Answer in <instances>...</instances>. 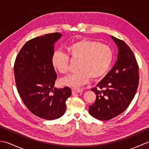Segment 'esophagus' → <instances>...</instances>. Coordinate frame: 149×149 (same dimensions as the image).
<instances>
[{
  "label": "esophagus",
  "mask_w": 149,
  "mask_h": 149,
  "mask_svg": "<svg viewBox=\"0 0 149 149\" xmlns=\"http://www.w3.org/2000/svg\"><path fill=\"white\" fill-rule=\"evenodd\" d=\"M83 91V90L81 89V88H74L72 89V94L74 93H82Z\"/></svg>",
  "instance_id": "obj_1"
}]
</instances>
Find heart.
<instances>
[{"instance_id": "b5f03b06", "label": "heart", "mask_w": 149, "mask_h": 149, "mask_svg": "<svg viewBox=\"0 0 149 149\" xmlns=\"http://www.w3.org/2000/svg\"><path fill=\"white\" fill-rule=\"evenodd\" d=\"M67 54L60 51L54 52L52 64L60 74L67 75L70 72V58L78 62L79 70L70 76L63 79V84L79 86L86 84L91 78L96 80L104 77L110 68L113 59V50L105 44L96 41L82 39L66 47Z\"/></svg>"}]
</instances>
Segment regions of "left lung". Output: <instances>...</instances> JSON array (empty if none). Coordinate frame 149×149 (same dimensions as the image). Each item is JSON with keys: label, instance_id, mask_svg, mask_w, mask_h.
I'll list each match as a JSON object with an SVG mask.
<instances>
[{"label": "left lung", "instance_id": "obj_1", "mask_svg": "<svg viewBox=\"0 0 149 149\" xmlns=\"http://www.w3.org/2000/svg\"><path fill=\"white\" fill-rule=\"evenodd\" d=\"M118 47V59L104 79L91 88L95 102L89 107L90 115L106 121L122 113L134 97L139 84V66L130 47L111 36Z\"/></svg>", "mask_w": 149, "mask_h": 149}]
</instances>
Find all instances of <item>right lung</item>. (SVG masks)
I'll list each match as a JSON object with an SVG mask.
<instances>
[{
	"label": "right lung",
	"instance_id": "add662e5",
	"mask_svg": "<svg viewBox=\"0 0 149 149\" xmlns=\"http://www.w3.org/2000/svg\"><path fill=\"white\" fill-rule=\"evenodd\" d=\"M61 33L47 34L28 41L14 64L16 86L25 106L34 115L52 120L62 116L70 88H54L57 74L52 64L54 42Z\"/></svg>",
	"mask_w": 149,
	"mask_h": 149
}]
</instances>
